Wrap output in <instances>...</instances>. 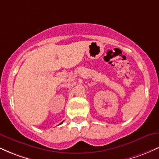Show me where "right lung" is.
Returning <instances> with one entry per match:
<instances>
[{"label": "right lung", "instance_id": "obj_1", "mask_svg": "<svg viewBox=\"0 0 159 159\" xmlns=\"http://www.w3.org/2000/svg\"><path fill=\"white\" fill-rule=\"evenodd\" d=\"M62 123H63V122H62V123H60V125H61V124H62Z\"/></svg>", "mask_w": 159, "mask_h": 159}]
</instances>
